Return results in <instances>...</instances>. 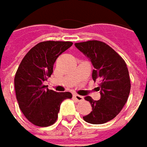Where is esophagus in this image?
<instances>
[{"instance_id": "1", "label": "esophagus", "mask_w": 147, "mask_h": 147, "mask_svg": "<svg viewBox=\"0 0 147 147\" xmlns=\"http://www.w3.org/2000/svg\"><path fill=\"white\" fill-rule=\"evenodd\" d=\"M73 97L75 98V99H76L77 101H82L83 99H84V98H83V96H81V95H79V94H73Z\"/></svg>"}]
</instances>
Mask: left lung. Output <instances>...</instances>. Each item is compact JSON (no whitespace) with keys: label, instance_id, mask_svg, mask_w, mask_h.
Wrapping results in <instances>:
<instances>
[{"label":"left lung","instance_id":"1","mask_svg":"<svg viewBox=\"0 0 147 147\" xmlns=\"http://www.w3.org/2000/svg\"><path fill=\"white\" fill-rule=\"evenodd\" d=\"M75 46L92 63V78L99 82L100 99L90 96L85 99L92 111L84 120L92 124H102L114 118L127 103L131 89L130 77L124 60L105 42L98 40L76 42Z\"/></svg>","mask_w":147,"mask_h":147}]
</instances>
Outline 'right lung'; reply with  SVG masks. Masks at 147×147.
I'll list each match as a JSON object with an SVG mask.
<instances>
[{
	"mask_svg": "<svg viewBox=\"0 0 147 147\" xmlns=\"http://www.w3.org/2000/svg\"><path fill=\"white\" fill-rule=\"evenodd\" d=\"M72 44L71 42H41L29 50L18 67L15 76L16 99L24 115L33 124H53L61 102L72 97L71 93L56 92L43 85L53 73L57 58Z\"/></svg>",
	"mask_w": 147,
	"mask_h": 147,
	"instance_id": "1",
	"label": "right lung"
}]
</instances>
